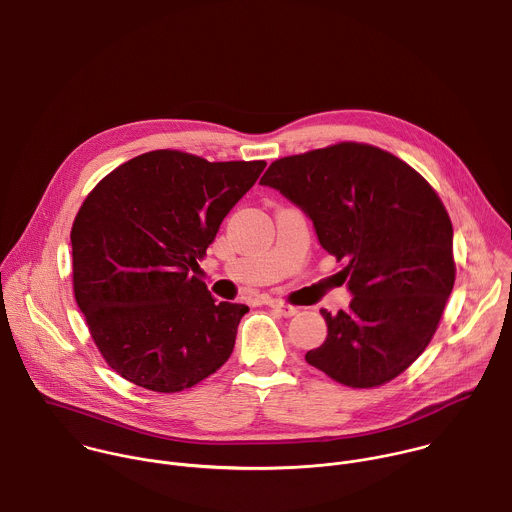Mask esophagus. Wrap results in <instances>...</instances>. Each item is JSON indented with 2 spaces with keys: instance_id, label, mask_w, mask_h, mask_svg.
Segmentation results:
<instances>
[{
  "instance_id": "1",
  "label": "esophagus",
  "mask_w": 512,
  "mask_h": 512,
  "mask_svg": "<svg viewBox=\"0 0 512 512\" xmlns=\"http://www.w3.org/2000/svg\"><path fill=\"white\" fill-rule=\"evenodd\" d=\"M268 306H270L272 310H276V312H278L280 316H284V318H290V316H296V314H298V308H296V306L284 304V302H280V300H270Z\"/></svg>"
}]
</instances>
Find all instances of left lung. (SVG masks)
Wrapping results in <instances>:
<instances>
[{"instance_id":"left-lung-1","label":"left lung","mask_w":512,"mask_h":512,"mask_svg":"<svg viewBox=\"0 0 512 512\" xmlns=\"http://www.w3.org/2000/svg\"><path fill=\"white\" fill-rule=\"evenodd\" d=\"M260 184L306 214L354 296L348 312L320 310L328 336L306 362L352 388L396 378L428 346L454 286L440 198L396 156L354 142L276 160Z\"/></svg>"}]
</instances>
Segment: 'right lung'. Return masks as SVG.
Returning a JSON list of instances; mask_svg holds the SVG:
<instances>
[{
  "label": "right lung",
  "mask_w": 512,
  "mask_h": 512,
  "mask_svg": "<svg viewBox=\"0 0 512 512\" xmlns=\"http://www.w3.org/2000/svg\"><path fill=\"white\" fill-rule=\"evenodd\" d=\"M264 168L156 150L110 172L86 198L72 228L74 294L122 378L180 392L230 358L248 306L216 302L190 272Z\"/></svg>",
  "instance_id": "1"
}]
</instances>
